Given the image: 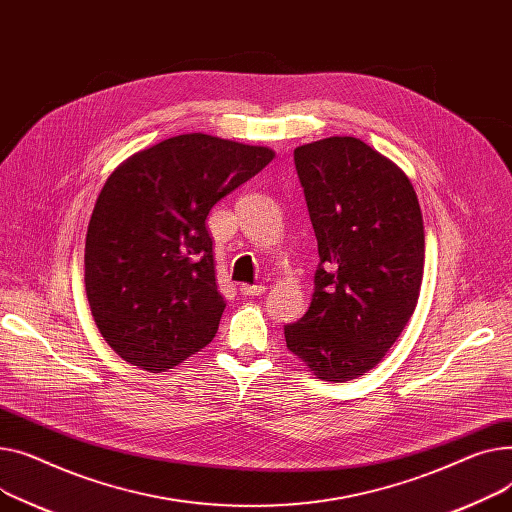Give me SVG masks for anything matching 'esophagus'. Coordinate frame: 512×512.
I'll return each instance as SVG.
<instances>
[{"instance_id":"34e87169","label":"esophagus","mask_w":512,"mask_h":512,"mask_svg":"<svg viewBox=\"0 0 512 512\" xmlns=\"http://www.w3.org/2000/svg\"><path fill=\"white\" fill-rule=\"evenodd\" d=\"M239 291H242V295L246 297H254V295H262L266 291V285H242L239 287Z\"/></svg>"}]
</instances>
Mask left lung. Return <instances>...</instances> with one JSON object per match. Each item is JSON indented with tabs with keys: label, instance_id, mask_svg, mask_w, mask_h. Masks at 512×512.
I'll return each mask as SVG.
<instances>
[{
	"label": "left lung",
	"instance_id": "left-lung-1",
	"mask_svg": "<svg viewBox=\"0 0 512 512\" xmlns=\"http://www.w3.org/2000/svg\"><path fill=\"white\" fill-rule=\"evenodd\" d=\"M320 262L291 353L324 382L370 372L403 333L424 275V221L409 177L366 142L333 136L293 153Z\"/></svg>",
	"mask_w": 512,
	"mask_h": 512
}]
</instances>
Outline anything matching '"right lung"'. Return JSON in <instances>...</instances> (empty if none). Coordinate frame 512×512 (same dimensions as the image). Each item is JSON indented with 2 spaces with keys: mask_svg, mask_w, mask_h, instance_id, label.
Listing matches in <instances>:
<instances>
[{
  "mask_svg": "<svg viewBox=\"0 0 512 512\" xmlns=\"http://www.w3.org/2000/svg\"><path fill=\"white\" fill-rule=\"evenodd\" d=\"M273 159L266 146L182 134L109 175L86 231L84 287L103 339L128 364L165 372L213 341L225 299L206 219Z\"/></svg>",
  "mask_w": 512,
  "mask_h": 512,
  "instance_id": "right-lung-1",
  "label": "right lung"
}]
</instances>
